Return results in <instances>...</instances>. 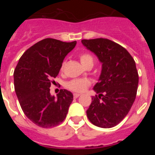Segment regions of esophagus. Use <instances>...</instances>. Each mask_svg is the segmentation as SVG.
<instances>
[{"instance_id":"esophagus-1","label":"esophagus","mask_w":155,"mask_h":155,"mask_svg":"<svg viewBox=\"0 0 155 155\" xmlns=\"http://www.w3.org/2000/svg\"><path fill=\"white\" fill-rule=\"evenodd\" d=\"M80 95H81L80 94H78V93H74V98H78V97L80 96Z\"/></svg>"}]
</instances>
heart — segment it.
Segmentation results:
<instances>
[{
    "label": "heart",
    "mask_w": 155,
    "mask_h": 155,
    "mask_svg": "<svg viewBox=\"0 0 155 155\" xmlns=\"http://www.w3.org/2000/svg\"><path fill=\"white\" fill-rule=\"evenodd\" d=\"M80 61L83 66L85 67L87 64H94V60L88 53H82L80 55ZM65 63H63L61 65V71H63L64 68ZM91 82L87 78H78L73 79L70 81L66 83V87L68 89L71 90L74 92H83L87 89V87L90 85Z\"/></svg>",
    "instance_id": "obj_1"
}]
</instances>
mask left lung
Returning a JSON list of instances; mask_svg holds the SVG:
<instances>
[{
    "instance_id": "1",
    "label": "left lung",
    "mask_w": 155,
    "mask_h": 155,
    "mask_svg": "<svg viewBox=\"0 0 155 155\" xmlns=\"http://www.w3.org/2000/svg\"><path fill=\"white\" fill-rule=\"evenodd\" d=\"M81 42L102 63L98 81L93 87L98 95L91 97L87 118L96 127L111 128L125 118L136 98V64L125 48L113 41L99 38Z\"/></svg>"
}]
</instances>
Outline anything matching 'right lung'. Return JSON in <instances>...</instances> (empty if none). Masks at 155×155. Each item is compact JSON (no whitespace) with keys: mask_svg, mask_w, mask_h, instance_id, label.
Masks as SVG:
<instances>
[{"mask_svg":"<svg viewBox=\"0 0 155 155\" xmlns=\"http://www.w3.org/2000/svg\"><path fill=\"white\" fill-rule=\"evenodd\" d=\"M76 44V41L47 38L28 48L19 59L14 72L15 90L25 115L39 127H54L67 116L73 94L61 89L56 98L50 94V87Z\"/></svg>","mask_w":155,"mask_h":155,"instance_id":"add662e5","label":"right lung"}]
</instances>
